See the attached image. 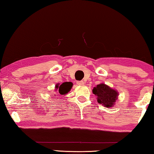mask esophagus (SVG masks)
<instances>
[{
    "mask_svg": "<svg viewBox=\"0 0 154 154\" xmlns=\"http://www.w3.org/2000/svg\"><path fill=\"white\" fill-rule=\"evenodd\" d=\"M77 84L78 85H84V82L83 81H79V82H77Z\"/></svg>",
    "mask_w": 154,
    "mask_h": 154,
    "instance_id": "34e87169",
    "label": "esophagus"
}]
</instances>
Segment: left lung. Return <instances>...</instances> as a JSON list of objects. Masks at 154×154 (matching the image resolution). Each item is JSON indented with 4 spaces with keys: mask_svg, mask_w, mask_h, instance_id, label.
Returning <instances> with one entry per match:
<instances>
[{
    "mask_svg": "<svg viewBox=\"0 0 154 154\" xmlns=\"http://www.w3.org/2000/svg\"><path fill=\"white\" fill-rule=\"evenodd\" d=\"M92 92L96 96L97 102L107 108L115 105L119 96L118 90L113 89L103 83H100L96 87H94Z\"/></svg>",
    "mask_w": 154,
    "mask_h": 154,
    "instance_id": "1",
    "label": "left lung"
}]
</instances>
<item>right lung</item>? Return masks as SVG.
Listing matches in <instances>:
<instances>
[{
  "label": "right lung",
  "instance_id": "right-lung-1",
  "mask_svg": "<svg viewBox=\"0 0 154 154\" xmlns=\"http://www.w3.org/2000/svg\"><path fill=\"white\" fill-rule=\"evenodd\" d=\"M72 85L73 84L72 82H64L62 84L57 83L55 86V91L56 92H58V94L66 95L71 91ZM54 96H56V94H54Z\"/></svg>",
  "mask_w": 154,
  "mask_h": 154
}]
</instances>
